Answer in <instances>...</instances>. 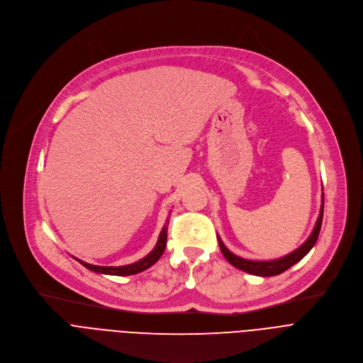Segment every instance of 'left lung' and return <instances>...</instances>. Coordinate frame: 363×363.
Listing matches in <instances>:
<instances>
[{"label":"left lung","mask_w":363,"mask_h":363,"mask_svg":"<svg viewBox=\"0 0 363 363\" xmlns=\"http://www.w3.org/2000/svg\"><path fill=\"white\" fill-rule=\"evenodd\" d=\"M322 202H325V195L322 196ZM322 220H323V203L320 208V214L319 218L316 221V225L310 234V237L294 251H291L290 254L276 258V260H269V262H257V260H247V258L238 257L235 254H233L221 241V238L218 237V242H220V248L225 257V260L233 264L234 267L248 273V274H254V276H262V277H270V276H277L284 273L287 269H290L291 266H294L296 263H298L301 258L313 248V245L318 241L319 233H320V227H322Z\"/></svg>","instance_id":"obj_1"}]
</instances>
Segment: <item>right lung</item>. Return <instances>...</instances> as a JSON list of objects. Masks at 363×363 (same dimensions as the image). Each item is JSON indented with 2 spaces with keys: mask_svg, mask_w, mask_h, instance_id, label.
<instances>
[{
  "mask_svg": "<svg viewBox=\"0 0 363 363\" xmlns=\"http://www.w3.org/2000/svg\"><path fill=\"white\" fill-rule=\"evenodd\" d=\"M168 224H169V218H167V223L160 234V238H158V242L157 245H155V248L146 255L143 257L142 260L136 262V263H132V264H128V266H121V267H103V266H93V264H89V263H84L82 260H77L82 266H84L86 269L94 272V273H101V274H111V276H132V274H138L146 269H149L150 266H153L155 263H157L161 255L164 254L165 251V247H167V231H168Z\"/></svg>",
  "mask_w": 363,
  "mask_h": 363,
  "instance_id": "add662e5",
  "label": "right lung"
}]
</instances>
